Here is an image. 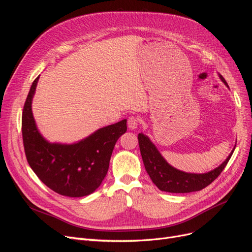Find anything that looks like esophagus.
I'll list each match as a JSON object with an SVG mask.
<instances>
[{"label": "esophagus", "instance_id": "34e87169", "mask_svg": "<svg viewBox=\"0 0 252 252\" xmlns=\"http://www.w3.org/2000/svg\"><path fill=\"white\" fill-rule=\"evenodd\" d=\"M139 123H140L139 119L136 118V117H134V116L129 117V118H128V120H127V125H128V128H129V129H131V130H133V129H135L136 127H138V126H139Z\"/></svg>", "mask_w": 252, "mask_h": 252}]
</instances>
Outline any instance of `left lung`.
Instances as JSON below:
<instances>
[{
  "label": "left lung",
  "instance_id": "1",
  "mask_svg": "<svg viewBox=\"0 0 252 252\" xmlns=\"http://www.w3.org/2000/svg\"><path fill=\"white\" fill-rule=\"evenodd\" d=\"M219 75L220 79L228 87L225 79L220 74ZM138 139L145 169L149 174L151 181L154 182V184L161 191L171 193H187L199 191V190L207 187L224 170L234 151L233 148L231 154L216 169L201 174L188 173L174 168V167L167 163L147 135L139 133Z\"/></svg>",
  "mask_w": 252,
  "mask_h": 252
}]
</instances>
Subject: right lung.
<instances>
[{"instance_id":"add662e5","label":"right lung","mask_w":252,"mask_h":252,"mask_svg":"<svg viewBox=\"0 0 252 252\" xmlns=\"http://www.w3.org/2000/svg\"><path fill=\"white\" fill-rule=\"evenodd\" d=\"M39 78L30 87L22 114L27 162L37 178L55 192L70 197L88 195L107 174L114 145L127 130V120L100 128L78 143H49L37 130L32 110Z\"/></svg>"}]
</instances>
